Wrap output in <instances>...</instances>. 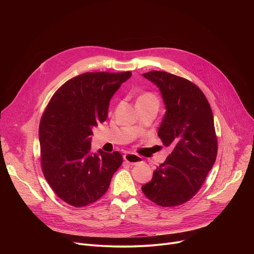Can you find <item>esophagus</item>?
Instances as JSON below:
<instances>
[{"mask_svg": "<svg viewBox=\"0 0 254 254\" xmlns=\"http://www.w3.org/2000/svg\"><path fill=\"white\" fill-rule=\"evenodd\" d=\"M124 159L129 165H137L143 162V158L135 153H127L124 155Z\"/></svg>", "mask_w": 254, "mask_h": 254, "instance_id": "34e87169", "label": "esophagus"}]
</instances>
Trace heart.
<instances>
[{
    "label": "heart",
    "mask_w": 254,
    "mask_h": 254,
    "mask_svg": "<svg viewBox=\"0 0 254 254\" xmlns=\"http://www.w3.org/2000/svg\"><path fill=\"white\" fill-rule=\"evenodd\" d=\"M148 101H157V97L154 95L153 92H150V91H146L144 93H142V95L138 98L137 102H148Z\"/></svg>",
    "instance_id": "b5f03b06"
}]
</instances>
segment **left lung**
<instances>
[{
  "instance_id": "obj_1",
  "label": "left lung",
  "mask_w": 254,
  "mask_h": 254,
  "mask_svg": "<svg viewBox=\"0 0 254 254\" xmlns=\"http://www.w3.org/2000/svg\"><path fill=\"white\" fill-rule=\"evenodd\" d=\"M143 76L162 92L167 111L157 135L173 150L142 191L158 206H179L199 190L215 163L218 144L212 110L204 92L188 79L164 71Z\"/></svg>"
}]
</instances>
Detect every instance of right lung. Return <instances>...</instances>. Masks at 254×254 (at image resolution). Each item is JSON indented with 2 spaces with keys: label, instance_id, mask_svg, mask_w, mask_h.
<instances>
[{
  "label": "right lung",
  "instance_id": "add662e5",
  "mask_svg": "<svg viewBox=\"0 0 254 254\" xmlns=\"http://www.w3.org/2000/svg\"><path fill=\"white\" fill-rule=\"evenodd\" d=\"M88 72L64 82L52 96L39 126L41 168L52 190L73 207L95 203L108 190L123 164L118 151L92 153V128L104 123L109 101L130 77Z\"/></svg>",
  "mask_w": 254,
  "mask_h": 254
}]
</instances>
